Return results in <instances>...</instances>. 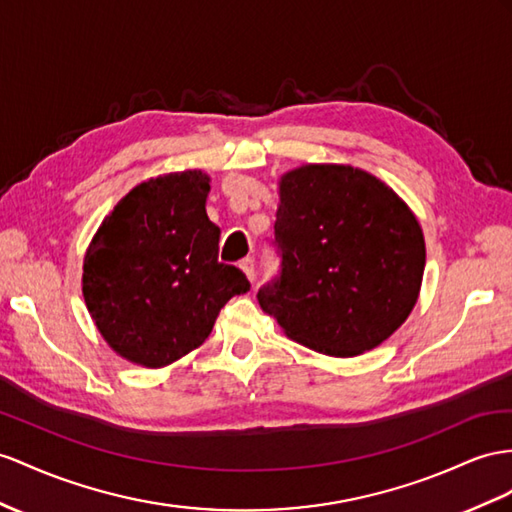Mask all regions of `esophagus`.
<instances>
[{
    "instance_id": "34e87169",
    "label": "esophagus",
    "mask_w": 512,
    "mask_h": 512,
    "mask_svg": "<svg viewBox=\"0 0 512 512\" xmlns=\"http://www.w3.org/2000/svg\"><path fill=\"white\" fill-rule=\"evenodd\" d=\"M240 270L246 274L248 281H255V261L251 257H246L240 261Z\"/></svg>"
}]
</instances>
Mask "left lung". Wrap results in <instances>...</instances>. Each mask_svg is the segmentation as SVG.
<instances>
[{
	"mask_svg": "<svg viewBox=\"0 0 512 512\" xmlns=\"http://www.w3.org/2000/svg\"><path fill=\"white\" fill-rule=\"evenodd\" d=\"M281 279L259 307L320 355L357 357L396 333L419 298L424 233L385 181L350 164H303L279 179Z\"/></svg>",
	"mask_w": 512,
	"mask_h": 512,
	"instance_id": "8db88e82",
	"label": "left lung"
}]
</instances>
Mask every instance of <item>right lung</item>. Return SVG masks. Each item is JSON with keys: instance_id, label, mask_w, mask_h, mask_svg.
I'll return each instance as SVG.
<instances>
[{"instance_id": "1", "label": "right lung", "mask_w": 512, "mask_h": 512, "mask_svg": "<svg viewBox=\"0 0 512 512\" xmlns=\"http://www.w3.org/2000/svg\"><path fill=\"white\" fill-rule=\"evenodd\" d=\"M203 170L157 175L103 218L84 255L82 294L116 355L157 370L212 333L220 309L251 290L218 261L220 227L207 216Z\"/></svg>"}]
</instances>
